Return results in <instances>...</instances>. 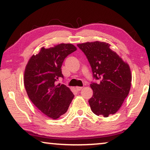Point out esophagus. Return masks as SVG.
<instances>
[{
  "label": "esophagus",
  "instance_id": "obj_1",
  "mask_svg": "<svg viewBox=\"0 0 150 150\" xmlns=\"http://www.w3.org/2000/svg\"><path fill=\"white\" fill-rule=\"evenodd\" d=\"M75 89L77 91H80L82 89V87H79V86H77V87L75 88Z\"/></svg>",
  "mask_w": 150,
  "mask_h": 150
}]
</instances>
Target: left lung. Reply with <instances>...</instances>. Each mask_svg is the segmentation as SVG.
Listing matches in <instances>:
<instances>
[{
	"mask_svg": "<svg viewBox=\"0 0 150 150\" xmlns=\"http://www.w3.org/2000/svg\"><path fill=\"white\" fill-rule=\"evenodd\" d=\"M86 56L92 67L93 77L98 83L92 82L93 95L88 100L92 112L107 117L115 114L129 93L132 75L127 63L105 42L94 41L77 44Z\"/></svg>",
	"mask_w": 150,
	"mask_h": 150,
	"instance_id": "left-lung-1",
	"label": "left lung"
}]
</instances>
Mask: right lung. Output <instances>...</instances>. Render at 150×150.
<instances>
[{
    "mask_svg": "<svg viewBox=\"0 0 150 150\" xmlns=\"http://www.w3.org/2000/svg\"><path fill=\"white\" fill-rule=\"evenodd\" d=\"M77 50L71 43L53 47H41L39 54L28 60L24 72L27 94L37 109L47 117L57 119L68 110L74 94L64 84L56 81L63 78L61 67L65 58Z\"/></svg>",
    "mask_w": 150,
    "mask_h": 150,
    "instance_id": "add662e5",
    "label": "right lung"
}]
</instances>
